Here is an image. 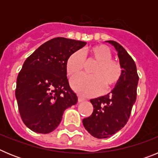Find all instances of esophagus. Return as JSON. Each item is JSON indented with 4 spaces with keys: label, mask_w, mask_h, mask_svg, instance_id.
<instances>
[{
    "label": "esophagus",
    "mask_w": 158,
    "mask_h": 158,
    "mask_svg": "<svg viewBox=\"0 0 158 158\" xmlns=\"http://www.w3.org/2000/svg\"><path fill=\"white\" fill-rule=\"evenodd\" d=\"M83 100H84L83 98H81V96H78V102H79V103H80V102H82Z\"/></svg>",
    "instance_id": "esophagus-1"
}]
</instances>
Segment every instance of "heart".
Wrapping results in <instances>:
<instances>
[{
	"instance_id": "1",
	"label": "heart",
	"mask_w": 158,
	"mask_h": 158,
	"mask_svg": "<svg viewBox=\"0 0 158 158\" xmlns=\"http://www.w3.org/2000/svg\"><path fill=\"white\" fill-rule=\"evenodd\" d=\"M110 49L105 45H96L90 47L89 53L83 55L77 51L67 58L66 72L70 77L79 74L86 62L93 61L96 65L92 67V75H80L73 78L71 85L75 91L83 96H93L100 93L104 87L109 90L115 86L122 76V68L119 63L111 59Z\"/></svg>"
}]
</instances>
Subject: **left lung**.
<instances>
[{
    "label": "left lung",
    "instance_id": "left-lung-1",
    "mask_svg": "<svg viewBox=\"0 0 158 158\" xmlns=\"http://www.w3.org/2000/svg\"><path fill=\"white\" fill-rule=\"evenodd\" d=\"M106 42L111 43L118 53L122 76L111 93L90 100L93 111L82 123L88 132L96 139L109 138L126 125L136 100L139 83L136 65L126 50L116 42Z\"/></svg>",
    "mask_w": 158,
    "mask_h": 158
}]
</instances>
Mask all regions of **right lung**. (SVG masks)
Instances as JSON below:
<instances>
[{
  "instance_id": "1",
  "label": "right lung",
  "mask_w": 158,
  "mask_h": 158,
  "mask_svg": "<svg viewBox=\"0 0 158 158\" xmlns=\"http://www.w3.org/2000/svg\"><path fill=\"white\" fill-rule=\"evenodd\" d=\"M85 42L58 37L40 46L25 60L16 80V98L23 123L32 131L56 129L66 108L77 102L67 78V58Z\"/></svg>"
}]
</instances>
